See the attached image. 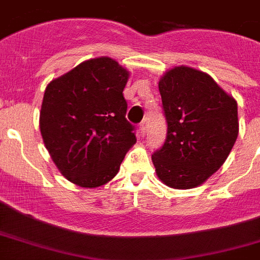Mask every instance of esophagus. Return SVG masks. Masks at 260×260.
I'll return each instance as SVG.
<instances>
[{"label": "esophagus", "instance_id": "1", "mask_svg": "<svg viewBox=\"0 0 260 260\" xmlns=\"http://www.w3.org/2000/svg\"><path fill=\"white\" fill-rule=\"evenodd\" d=\"M139 133H140V137H145V135H146V123H145V121H142L141 124H140Z\"/></svg>", "mask_w": 260, "mask_h": 260}]
</instances>
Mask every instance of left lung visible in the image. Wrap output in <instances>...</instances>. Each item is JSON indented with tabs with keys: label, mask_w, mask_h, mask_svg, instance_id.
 <instances>
[{
	"label": "left lung",
	"mask_w": 260,
	"mask_h": 260,
	"mask_svg": "<svg viewBox=\"0 0 260 260\" xmlns=\"http://www.w3.org/2000/svg\"><path fill=\"white\" fill-rule=\"evenodd\" d=\"M167 140L151 155L159 180L172 189L202 185L223 166L238 136L237 101L209 74L175 66L160 76Z\"/></svg>",
	"instance_id": "left-lung-1"
}]
</instances>
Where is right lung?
Returning <instances> with one entry per match:
<instances>
[{"instance_id":"add662e5","label":"right lung","mask_w":260,"mask_h":260,"mask_svg":"<svg viewBox=\"0 0 260 260\" xmlns=\"http://www.w3.org/2000/svg\"><path fill=\"white\" fill-rule=\"evenodd\" d=\"M129 74L113 58L98 57L46 86L40 131L53 162L75 185L107 184L136 144L123 95Z\"/></svg>"}]
</instances>
